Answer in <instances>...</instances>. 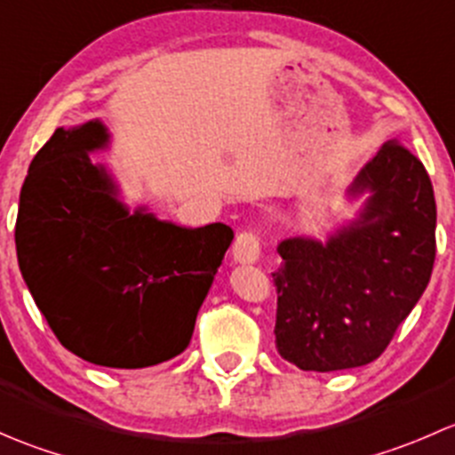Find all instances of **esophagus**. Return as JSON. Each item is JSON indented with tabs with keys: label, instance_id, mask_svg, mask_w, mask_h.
<instances>
[{
	"label": "esophagus",
	"instance_id": "1",
	"mask_svg": "<svg viewBox=\"0 0 455 455\" xmlns=\"http://www.w3.org/2000/svg\"><path fill=\"white\" fill-rule=\"evenodd\" d=\"M261 246L259 240H257L255 233L244 231L235 237V244H233V259L237 264H255L259 259Z\"/></svg>",
	"mask_w": 455,
	"mask_h": 455
}]
</instances>
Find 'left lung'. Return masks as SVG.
<instances>
[{
    "label": "left lung",
    "mask_w": 455,
    "mask_h": 455,
    "mask_svg": "<svg viewBox=\"0 0 455 455\" xmlns=\"http://www.w3.org/2000/svg\"><path fill=\"white\" fill-rule=\"evenodd\" d=\"M361 202L325 240L277 244L275 347L306 371L368 365L414 310L435 259V200L423 163L385 142L346 191Z\"/></svg>",
    "instance_id": "8db88e82"
}]
</instances>
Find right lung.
I'll return each mask as SVG.
<instances>
[{"label": "right lung", "mask_w": 455, "mask_h": 455, "mask_svg": "<svg viewBox=\"0 0 455 455\" xmlns=\"http://www.w3.org/2000/svg\"><path fill=\"white\" fill-rule=\"evenodd\" d=\"M109 139L99 118L57 127L32 158L17 261L63 347L103 368L139 370L189 346L233 231L180 227L145 204L132 211L112 172L90 160Z\"/></svg>", "instance_id": "right-lung-1"}]
</instances>
